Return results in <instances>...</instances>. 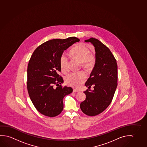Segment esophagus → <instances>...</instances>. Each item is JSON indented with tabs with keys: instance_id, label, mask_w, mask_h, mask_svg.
Returning <instances> with one entry per match:
<instances>
[{
	"instance_id": "obj_1",
	"label": "esophagus",
	"mask_w": 147,
	"mask_h": 147,
	"mask_svg": "<svg viewBox=\"0 0 147 147\" xmlns=\"http://www.w3.org/2000/svg\"><path fill=\"white\" fill-rule=\"evenodd\" d=\"M73 92H79V90H77V89H73Z\"/></svg>"
}]
</instances>
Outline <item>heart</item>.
Segmentation results:
<instances>
[{"instance_id": "b5f03b06", "label": "heart", "mask_w": 147, "mask_h": 147, "mask_svg": "<svg viewBox=\"0 0 147 147\" xmlns=\"http://www.w3.org/2000/svg\"><path fill=\"white\" fill-rule=\"evenodd\" d=\"M70 57L73 59L81 63V66L85 70L89 71L93 69L96 65V58L93 53H90L87 47L83 45H76L69 52ZM61 70L63 72L68 71V61L67 57L62 55L60 59ZM86 78V75L83 71L72 72L65 78V82L68 85L74 87H78Z\"/></svg>"}]
</instances>
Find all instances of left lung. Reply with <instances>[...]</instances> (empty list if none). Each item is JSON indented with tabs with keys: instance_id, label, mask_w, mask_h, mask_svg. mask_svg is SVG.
I'll return each mask as SVG.
<instances>
[{
	"instance_id": "left-lung-1",
	"label": "left lung",
	"mask_w": 147,
	"mask_h": 147,
	"mask_svg": "<svg viewBox=\"0 0 147 147\" xmlns=\"http://www.w3.org/2000/svg\"><path fill=\"white\" fill-rule=\"evenodd\" d=\"M85 42H91L94 47L96 65L85 85L86 99L80 104L82 112L88 116H96L109 106L117 86V65L112 53L98 40L90 38Z\"/></svg>"
}]
</instances>
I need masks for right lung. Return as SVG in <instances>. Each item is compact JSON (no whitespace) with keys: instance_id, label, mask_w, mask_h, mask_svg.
Returning <instances> with one entry per match:
<instances>
[{"instance_id":"1","label":"right lung","mask_w":147,"mask_h":147,"mask_svg":"<svg viewBox=\"0 0 147 147\" xmlns=\"http://www.w3.org/2000/svg\"><path fill=\"white\" fill-rule=\"evenodd\" d=\"M79 41L75 37L51 40L38 47L30 57L27 70L28 91L33 105L43 115L55 117L60 114L63 98L72 92L71 87L60 85L63 83L59 75L60 59L64 51Z\"/></svg>"}]
</instances>
